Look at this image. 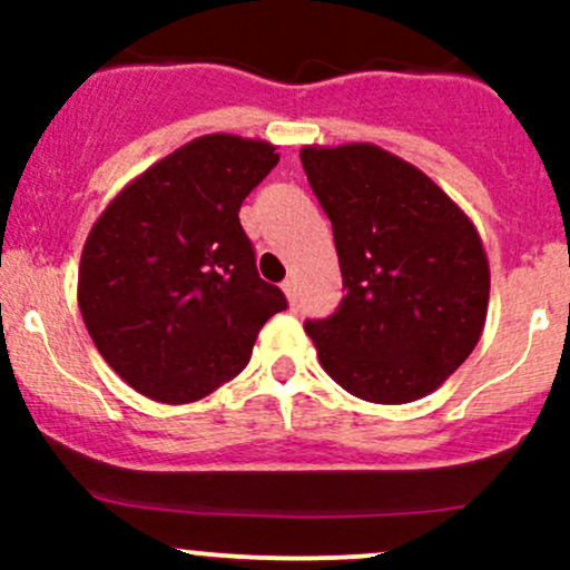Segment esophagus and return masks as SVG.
Segmentation results:
<instances>
[{
  "label": "esophagus",
  "mask_w": 570,
  "mask_h": 570,
  "mask_svg": "<svg viewBox=\"0 0 570 570\" xmlns=\"http://www.w3.org/2000/svg\"><path fill=\"white\" fill-rule=\"evenodd\" d=\"M281 289L286 292V297H289L292 306H297V281L295 278H286L284 284H281Z\"/></svg>",
  "instance_id": "1"
}]
</instances>
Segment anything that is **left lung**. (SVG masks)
<instances>
[{
    "instance_id": "left-lung-1",
    "label": "left lung",
    "mask_w": 570,
    "mask_h": 570,
    "mask_svg": "<svg viewBox=\"0 0 570 570\" xmlns=\"http://www.w3.org/2000/svg\"><path fill=\"white\" fill-rule=\"evenodd\" d=\"M301 163L344 284L336 312L303 325L322 370L358 400H422L485 325L491 273L474 223L433 178L370 142L306 146Z\"/></svg>"
}]
</instances>
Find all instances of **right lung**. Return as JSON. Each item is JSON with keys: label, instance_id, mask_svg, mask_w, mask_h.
Listing matches in <instances>:
<instances>
[{"label": "right lung", "instance_id": "1", "mask_svg": "<svg viewBox=\"0 0 570 570\" xmlns=\"http://www.w3.org/2000/svg\"><path fill=\"white\" fill-rule=\"evenodd\" d=\"M275 165L269 142L198 137L126 184L90 228L79 312L135 392L170 405L212 394L286 308L239 226V206Z\"/></svg>", "mask_w": 570, "mask_h": 570}]
</instances>
